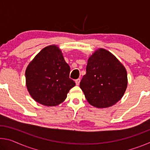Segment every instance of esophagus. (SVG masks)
<instances>
[{"label": "esophagus", "mask_w": 150, "mask_h": 150, "mask_svg": "<svg viewBox=\"0 0 150 150\" xmlns=\"http://www.w3.org/2000/svg\"><path fill=\"white\" fill-rule=\"evenodd\" d=\"M75 83H76V85H79L80 83V79H76L75 80Z\"/></svg>", "instance_id": "esophagus-1"}]
</instances>
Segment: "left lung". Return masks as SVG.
<instances>
[{
	"instance_id": "8db88e82",
	"label": "left lung",
	"mask_w": 150,
	"mask_h": 150,
	"mask_svg": "<svg viewBox=\"0 0 150 150\" xmlns=\"http://www.w3.org/2000/svg\"><path fill=\"white\" fill-rule=\"evenodd\" d=\"M128 85L126 68L112 53L98 48L88 59L86 74L80 83L88 103L96 108L115 105Z\"/></svg>"
}]
</instances>
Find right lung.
<instances>
[{"mask_svg":"<svg viewBox=\"0 0 150 150\" xmlns=\"http://www.w3.org/2000/svg\"><path fill=\"white\" fill-rule=\"evenodd\" d=\"M70 67L56 45L44 47L30 62L25 72L26 88L35 101L47 106L59 105L75 83Z\"/></svg>","mask_w":150,"mask_h":150,"instance_id":"obj_1","label":"right lung"}]
</instances>
